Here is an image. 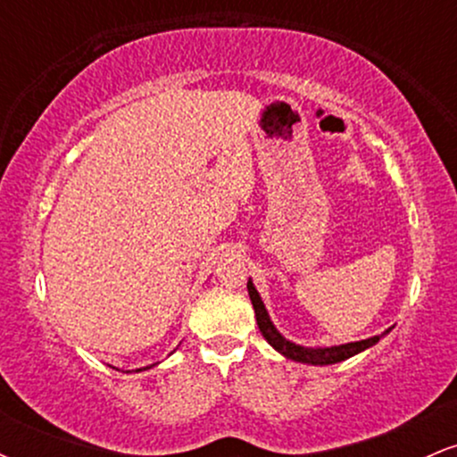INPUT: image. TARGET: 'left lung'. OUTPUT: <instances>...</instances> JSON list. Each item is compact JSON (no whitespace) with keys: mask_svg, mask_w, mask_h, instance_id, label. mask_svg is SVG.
Wrapping results in <instances>:
<instances>
[{"mask_svg":"<svg viewBox=\"0 0 457 457\" xmlns=\"http://www.w3.org/2000/svg\"><path fill=\"white\" fill-rule=\"evenodd\" d=\"M246 290H249V298L251 303H253V309H255V320H258V327H260V333L264 335V339L269 342L272 348L277 350V353H281L286 359H292V361H298V363H307V365H333V363H339V361H345L350 359V356L363 353V350L371 348L374 344L380 342L382 335H386L389 330H385L382 335H374V337L370 339H361V342H350V344H342V345H330V348H305V345H298L295 342H290V339H286L279 330L275 328V324L270 322L269 318V312H266L264 303H262V298L258 295V290H255L253 281H246Z\"/></svg>","mask_w":457,"mask_h":457,"instance_id":"8db88e82","label":"left lung"}]
</instances>
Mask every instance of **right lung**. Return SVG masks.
<instances>
[{"label": "right lung", "mask_w": 457, "mask_h": 457, "mask_svg": "<svg viewBox=\"0 0 457 457\" xmlns=\"http://www.w3.org/2000/svg\"><path fill=\"white\" fill-rule=\"evenodd\" d=\"M141 370H148V367H141ZM141 370H137V371H141Z\"/></svg>", "instance_id": "add662e5"}]
</instances>
